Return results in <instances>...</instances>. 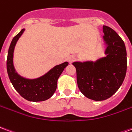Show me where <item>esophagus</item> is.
<instances>
[{"instance_id": "esophagus-1", "label": "esophagus", "mask_w": 132, "mask_h": 132, "mask_svg": "<svg viewBox=\"0 0 132 132\" xmlns=\"http://www.w3.org/2000/svg\"><path fill=\"white\" fill-rule=\"evenodd\" d=\"M75 60H76V57H75V56H70L68 57V61H69L70 63L73 62Z\"/></svg>"}]
</instances>
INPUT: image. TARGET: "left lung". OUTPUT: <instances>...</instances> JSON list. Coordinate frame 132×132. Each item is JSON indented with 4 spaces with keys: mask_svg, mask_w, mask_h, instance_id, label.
<instances>
[{
    "mask_svg": "<svg viewBox=\"0 0 132 132\" xmlns=\"http://www.w3.org/2000/svg\"><path fill=\"white\" fill-rule=\"evenodd\" d=\"M104 40L108 44L106 57L95 62H74L78 88L89 99L101 101L112 96L125 80L127 51L122 38L112 28L103 25Z\"/></svg>",
    "mask_w": 132,
    "mask_h": 132,
    "instance_id": "left-lung-1",
    "label": "left lung"
}]
</instances>
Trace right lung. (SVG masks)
<instances>
[{
	"label": "right lung",
	"mask_w": 132,
	"mask_h": 132,
	"mask_svg": "<svg viewBox=\"0 0 132 132\" xmlns=\"http://www.w3.org/2000/svg\"><path fill=\"white\" fill-rule=\"evenodd\" d=\"M24 29L14 37L10 43L7 57V71L10 82L18 93L24 99L32 102L44 101L52 97L57 86V80L68 62H64L50 70L42 77L29 80L19 76L15 71L13 64L14 48L17 41L22 35Z\"/></svg>",
	"instance_id": "obj_1"
}]
</instances>
